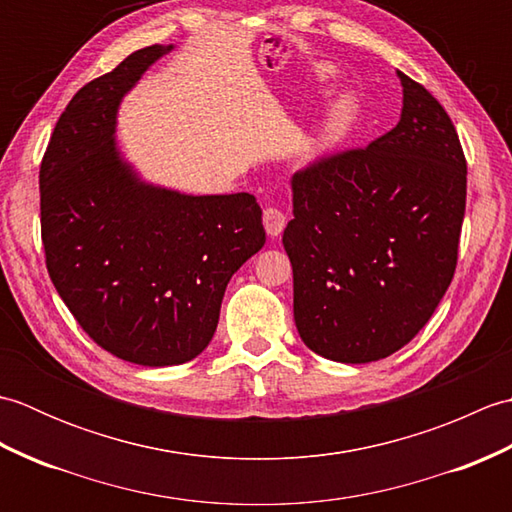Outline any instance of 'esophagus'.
<instances>
[{
    "instance_id": "1",
    "label": "esophagus",
    "mask_w": 512,
    "mask_h": 512,
    "mask_svg": "<svg viewBox=\"0 0 512 512\" xmlns=\"http://www.w3.org/2000/svg\"><path fill=\"white\" fill-rule=\"evenodd\" d=\"M286 222H288L286 215L279 209H275V206H268V209H264V228L270 237L281 235V231L286 228Z\"/></svg>"
}]
</instances>
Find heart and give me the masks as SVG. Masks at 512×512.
Instances as JSON below:
<instances>
[{
    "label": "heart",
    "mask_w": 512,
    "mask_h": 512,
    "mask_svg": "<svg viewBox=\"0 0 512 512\" xmlns=\"http://www.w3.org/2000/svg\"><path fill=\"white\" fill-rule=\"evenodd\" d=\"M328 72H323L325 76ZM358 118V99L354 94H339L330 105V112L319 129V134L310 140L308 160H317L325 151H330L336 143L347 136Z\"/></svg>",
    "instance_id": "1"
}]
</instances>
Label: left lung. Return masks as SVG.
<instances>
[{"mask_svg":"<svg viewBox=\"0 0 512 512\" xmlns=\"http://www.w3.org/2000/svg\"><path fill=\"white\" fill-rule=\"evenodd\" d=\"M398 79L402 112L391 132L292 176L284 248L295 323L301 341L330 361L398 352L436 312L458 264L460 138L420 83Z\"/></svg>","mask_w":512,"mask_h":512,"instance_id":"obj_1","label":"left lung"}]
</instances>
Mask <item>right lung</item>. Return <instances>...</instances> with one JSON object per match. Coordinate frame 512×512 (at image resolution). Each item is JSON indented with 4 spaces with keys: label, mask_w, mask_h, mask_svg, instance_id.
Instances as JSON below:
<instances>
[{
    "label": "right lung",
    "mask_w": 512,
    "mask_h": 512,
    "mask_svg": "<svg viewBox=\"0 0 512 512\" xmlns=\"http://www.w3.org/2000/svg\"><path fill=\"white\" fill-rule=\"evenodd\" d=\"M171 50H136L83 85L39 171L54 288L94 343L145 367L187 363L211 343L228 281L266 244L255 195L156 187L116 145L123 96Z\"/></svg>",
    "instance_id": "obj_1"
}]
</instances>
